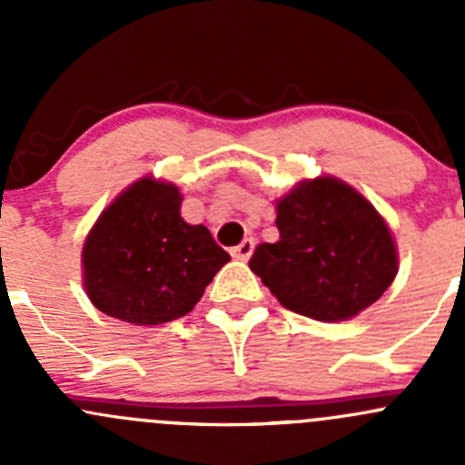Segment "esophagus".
<instances>
[{
  "mask_svg": "<svg viewBox=\"0 0 465 465\" xmlns=\"http://www.w3.org/2000/svg\"><path fill=\"white\" fill-rule=\"evenodd\" d=\"M252 254H254V241H252V238H245L241 245H236L232 250V256L238 261H250Z\"/></svg>",
  "mask_w": 465,
  "mask_h": 465,
  "instance_id": "esophagus-1",
  "label": "esophagus"
}]
</instances>
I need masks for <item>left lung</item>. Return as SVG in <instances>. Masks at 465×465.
Wrapping results in <instances>:
<instances>
[{
    "label": "left lung",
    "mask_w": 465,
    "mask_h": 465,
    "mask_svg": "<svg viewBox=\"0 0 465 465\" xmlns=\"http://www.w3.org/2000/svg\"><path fill=\"white\" fill-rule=\"evenodd\" d=\"M274 204L279 241L256 247L250 267L283 308L317 322H346L393 283L391 229L344 180H302Z\"/></svg>",
    "instance_id": "8db88e82"
}]
</instances>
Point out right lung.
Here are the masks:
<instances>
[{
	"label": "right lung",
	"instance_id": "1",
	"mask_svg": "<svg viewBox=\"0 0 465 465\" xmlns=\"http://www.w3.org/2000/svg\"><path fill=\"white\" fill-rule=\"evenodd\" d=\"M180 186L139 177L101 211L81 252L83 285L105 315L157 326L189 315L232 256L180 213Z\"/></svg>",
	"mask_w": 465,
	"mask_h": 465
}]
</instances>
